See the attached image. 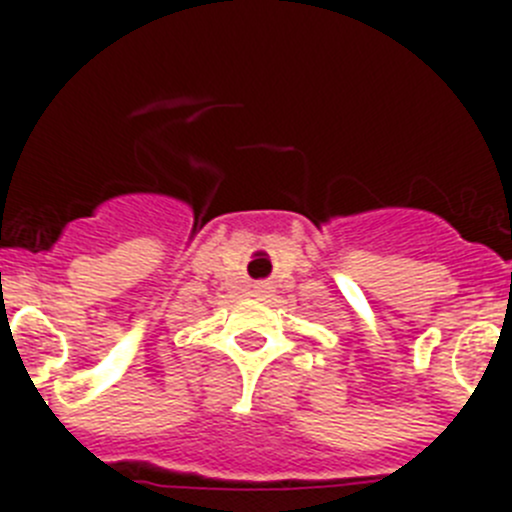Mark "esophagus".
Wrapping results in <instances>:
<instances>
[{
    "instance_id": "34e87169",
    "label": "esophagus",
    "mask_w": 512,
    "mask_h": 512,
    "mask_svg": "<svg viewBox=\"0 0 512 512\" xmlns=\"http://www.w3.org/2000/svg\"><path fill=\"white\" fill-rule=\"evenodd\" d=\"M269 284H256V287H253V295H256V297H264L266 295V292H269Z\"/></svg>"
}]
</instances>
